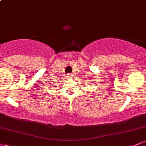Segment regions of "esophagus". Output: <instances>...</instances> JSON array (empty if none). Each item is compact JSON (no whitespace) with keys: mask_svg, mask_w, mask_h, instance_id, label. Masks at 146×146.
Here are the masks:
<instances>
[{"mask_svg":"<svg viewBox=\"0 0 146 146\" xmlns=\"http://www.w3.org/2000/svg\"><path fill=\"white\" fill-rule=\"evenodd\" d=\"M66 77H67L68 78H71V77H72V74H71V73H68L67 75H66Z\"/></svg>","mask_w":146,"mask_h":146,"instance_id":"1","label":"esophagus"}]
</instances>
